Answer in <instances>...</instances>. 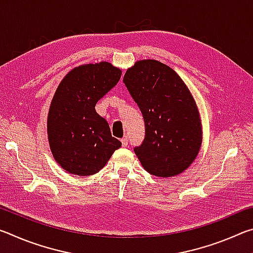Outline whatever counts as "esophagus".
Segmentation results:
<instances>
[{
	"label": "esophagus",
	"mask_w": 253,
	"mask_h": 253,
	"mask_svg": "<svg viewBox=\"0 0 253 253\" xmlns=\"http://www.w3.org/2000/svg\"><path fill=\"white\" fill-rule=\"evenodd\" d=\"M122 145L124 147H126L128 145V138L127 137H124V138H122Z\"/></svg>",
	"instance_id": "34e87169"
}]
</instances>
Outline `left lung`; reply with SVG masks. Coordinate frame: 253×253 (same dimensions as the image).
<instances>
[{"instance_id": "obj_1", "label": "left lung", "mask_w": 253, "mask_h": 253, "mask_svg": "<svg viewBox=\"0 0 253 253\" xmlns=\"http://www.w3.org/2000/svg\"><path fill=\"white\" fill-rule=\"evenodd\" d=\"M123 81L145 122V138L134 148L140 164L155 176L181 174L202 144L200 113L187 85L172 68L151 59L137 61Z\"/></svg>"}]
</instances>
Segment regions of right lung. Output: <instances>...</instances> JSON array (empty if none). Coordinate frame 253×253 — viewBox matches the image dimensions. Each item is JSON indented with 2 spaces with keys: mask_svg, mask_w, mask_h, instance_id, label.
Masks as SVG:
<instances>
[{
  "mask_svg": "<svg viewBox=\"0 0 253 253\" xmlns=\"http://www.w3.org/2000/svg\"><path fill=\"white\" fill-rule=\"evenodd\" d=\"M121 77L122 70L109 62L88 63L74 68L58 85L48 114V139L55 162L68 173L96 174L122 146L95 109Z\"/></svg>",
  "mask_w": 253,
  "mask_h": 253,
  "instance_id": "obj_1",
  "label": "right lung"
}]
</instances>
